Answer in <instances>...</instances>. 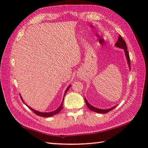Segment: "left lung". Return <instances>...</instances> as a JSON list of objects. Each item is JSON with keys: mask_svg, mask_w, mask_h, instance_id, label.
Wrapping results in <instances>:
<instances>
[{"mask_svg": "<svg viewBox=\"0 0 148 148\" xmlns=\"http://www.w3.org/2000/svg\"><path fill=\"white\" fill-rule=\"evenodd\" d=\"M116 46L118 47V48H122L124 49L125 51V55H126V57H127V62H128V66H129V67L130 69V56H129V53H128V51H127V45H126V42H125V40H123V39L122 38V37L121 36H119V37H118V41L116 42V45H115ZM84 100H85V102H86V104L88 108L91 111H94V112H98V113H107L109 111H111L112 109H114L116 106L113 107V108H110L109 109H97L96 108H95V107L92 106V105H90V103L88 102V101L86 100V99L84 98Z\"/></svg>", "mask_w": 148, "mask_h": 148, "instance_id": "8db88e82", "label": "left lung"}]
</instances>
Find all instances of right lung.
<instances>
[{"mask_svg": "<svg viewBox=\"0 0 148 148\" xmlns=\"http://www.w3.org/2000/svg\"><path fill=\"white\" fill-rule=\"evenodd\" d=\"M70 87H71V85H69V86L67 87V88L66 89L65 92V93H64V96H65V95L66 94V93L67 92V91H68L69 88H70ZM21 100H22V101H23V99H22L21 97ZM63 102H64V99H63V100H62V103H61V105L60 106V107H59V108H58L57 109L55 110V111H54L49 112H39V111H36V110H34V109L30 108V107H29V108L31 110H32V111L34 113H35L36 114H37V116H41V117H50V116H54V115H55V114H58V113L61 111V110H62V108H63Z\"/></svg>", "mask_w": 148, "mask_h": 148, "instance_id": "obj_1", "label": "right lung"}]
</instances>
